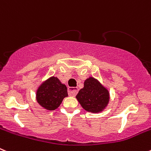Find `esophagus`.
<instances>
[{"label": "esophagus", "instance_id": "34e87169", "mask_svg": "<svg viewBox=\"0 0 151 151\" xmlns=\"http://www.w3.org/2000/svg\"><path fill=\"white\" fill-rule=\"evenodd\" d=\"M78 91V88L70 87L68 88V93H69V95L72 96V97H75V96L76 95Z\"/></svg>", "mask_w": 151, "mask_h": 151}]
</instances>
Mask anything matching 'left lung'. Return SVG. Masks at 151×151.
<instances>
[{
  "label": "left lung",
  "instance_id": "obj_1",
  "mask_svg": "<svg viewBox=\"0 0 151 151\" xmlns=\"http://www.w3.org/2000/svg\"><path fill=\"white\" fill-rule=\"evenodd\" d=\"M76 97L86 111L97 113L106 107L110 101V93L98 80L89 77Z\"/></svg>",
  "mask_w": 151,
  "mask_h": 151
}]
</instances>
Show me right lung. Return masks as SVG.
Listing matches in <instances>:
<instances>
[{
	"label": "right lung",
	"mask_w": 151,
	"mask_h": 151,
	"mask_svg": "<svg viewBox=\"0 0 151 151\" xmlns=\"http://www.w3.org/2000/svg\"><path fill=\"white\" fill-rule=\"evenodd\" d=\"M67 96L66 86L54 76L45 81L36 92V100L38 104L48 110H54L59 107L64 97Z\"/></svg>",
	"instance_id": "add662e5"
}]
</instances>
